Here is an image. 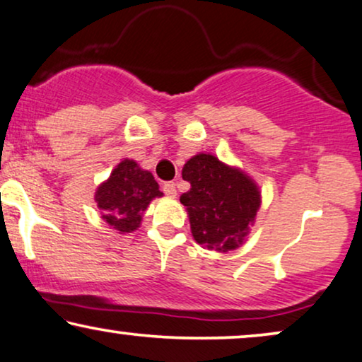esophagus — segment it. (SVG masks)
Segmentation results:
<instances>
[{
    "label": "esophagus",
    "mask_w": 362,
    "mask_h": 362,
    "mask_svg": "<svg viewBox=\"0 0 362 362\" xmlns=\"http://www.w3.org/2000/svg\"><path fill=\"white\" fill-rule=\"evenodd\" d=\"M163 191H165L166 196L170 197H175L176 196V185L173 181H168L163 185Z\"/></svg>",
    "instance_id": "34e87169"
}]
</instances>
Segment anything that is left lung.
Here are the masks:
<instances>
[{
	"instance_id": "left-lung-1",
	"label": "left lung",
	"mask_w": 362,
	"mask_h": 362,
	"mask_svg": "<svg viewBox=\"0 0 362 362\" xmlns=\"http://www.w3.org/2000/svg\"><path fill=\"white\" fill-rule=\"evenodd\" d=\"M191 189L181 194L197 244L219 252L239 247L260 207L259 187L244 173L216 156H192L182 168Z\"/></svg>"
}]
</instances>
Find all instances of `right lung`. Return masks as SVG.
<instances>
[{
	"label": "right lung",
	"instance_id": "add662e5",
	"mask_svg": "<svg viewBox=\"0 0 362 362\" xmlns=\"http://www.w3.org/2000/svg\"><path fill=\"white\" fill-rule=\"evenodd\" d=\"M163 192L150 171H143L133 160H123L103 185L95 201L103 221L118 232H133L153 197Z\"/></svg>",
	"mask_w": 362,
	"mask_h": 362
}]
</instances>
